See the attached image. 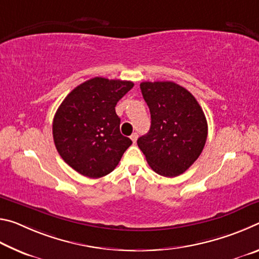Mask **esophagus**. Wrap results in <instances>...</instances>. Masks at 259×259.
Instances as JSON below:
<instances>
[{"label":"esophagus","mask_w":259,"mask_h":259,"mask_svg":"<svg viewBox=\"0 0 259 259\" xmlns=\"http://www.w3.org/2000/svg\"><path fill=\"white\" fill-rule=\"evenodd\" d=\"M130 138H131V140H133V143H136V142H137V138H138V134L134 133L133 135L130 136Z\"/></svg>","instance_id":"34e87169"}]
</instances>
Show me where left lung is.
I'll return each mask as SVG.
<instances>
[{
	"label": "left lung",
	"instance_id": "left-lung-1",
	"mask_svg": "<svg viewBox=\"0 0 259 259\" xmlns=\"http://www.w3.org/2000/svg\"><path fill=\"white\" fill-rule=\"evenodd\" d=\"M140 90L151 112V128L138 138V147L156 174L179 176L205 145L208 124L202 108L190 91L171 81L142 82Z\"/></svg>",
	"mask_w": 259,
	"mask_h": 259
}]
</instances>
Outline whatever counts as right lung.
Listing matches in <instances>:
<instances>
[{"label": "right lung", "instance_id": "right-lung-1", "mask_svg": "<svg viewBox=\"0 0 259 259\" xmlns=\"http://www.w3.org/2000/svg\"><path fill=\"white\" fill-rule=\"evenodd\" d=\"M131 81L94 77L67 95L57 109L52 135L63 160L78 174L99 178L112 172L133 142L120 133L115 106Z\"/></svg>", "mask_w": 259, "mask_h": 259}]
</instances>
